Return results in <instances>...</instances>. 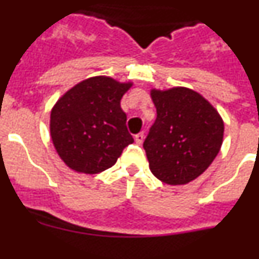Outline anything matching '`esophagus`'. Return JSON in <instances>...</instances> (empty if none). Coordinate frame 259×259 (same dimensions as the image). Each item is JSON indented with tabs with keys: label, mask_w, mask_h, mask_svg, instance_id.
I'll use <instances>...</instances> for the list:
<instances>
[{
	"label": "esophagus",
	"mask_w": 259,
	"mask_h": 259,
	"mask_svg": "<svg viewBox=\"0 0 259 259\" xmlns=\"http://www.w3.org/2000/svg\"><path fill=\"white\" fill-rule=\"evenodd\" d=\"M135 141H136V144H139V145H140V144H143V141H144L143 132H140V134H137L136 136H135Z\"/></svg>",
	"instance_id": "34e87169"
}]
</instances>
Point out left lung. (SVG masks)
<instances>
[{
	"instance_id": "8db88e82",
	"label": "left lung",
	"mask_w": 259,
	"mask_h": 259,
	"mask_svg": "<svg viewBox=\"0 0 259 259\" xmlns=\"http://www.w3.org/2000/svg\"><path fill=\"white\" fill-rule=\"evenodd\" d=\"M157 119L144 141L153 175L188 184L211 164L223 143L224 123L206 98L185 87L152 89Z\"/></svg>"
}]
</instances>
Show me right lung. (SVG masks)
Instances as JSON below:
<instances>
[{"label": "right lung", "mask_w": 259, "mask_h": 259, "mask_svg": "<svg viewBox=\"0 0 259 259\" xmlns=\"http://www.w3.org/2000/svg\"><path fill=\"white\" fill-rule=\"evenodd\" d=\"M132 83L93 76L68 89L53 106L50 136L61 159L81 174L102 172L134 143L120 107Z\"/></svg>", "instance_id": "right-lung-1"}]
</instances>
